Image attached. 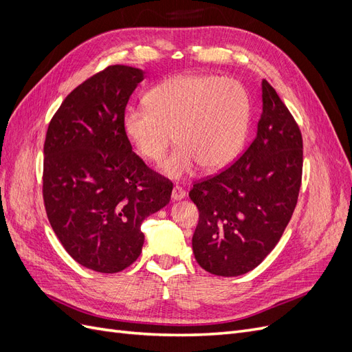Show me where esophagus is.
<instances>
[{"label":"esophagus","instance_id":"esophagus-1","mask_svg":"<svg viewBox=\"0 0 352 352\" xmlns=\"http://www.w3.org/2000/svg\"><path fill=\"white\" fill-rule=\"evenodd\" d=\"M186 197V192L185 190L180 188V186H175L173 188V190H172V198L175 199V201H180V199H184Z\"/></svg>","mask_w":352,"mask_h":352}]
</instances>
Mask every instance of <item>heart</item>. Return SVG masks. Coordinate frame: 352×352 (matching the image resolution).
<instances>
[{
	"label": "heart",
	"mask_w": 352,
	"mask_h": 352,
	"mask_svg": "<svg viewBox=\"0 0 352 352\" xmlns=\"http://www.w3.org/2000/svg\"><path fill=\"white\" fill-rule=\"evenodd\" d=\"M144 107L123 117L124 133L141 157L160 163L175 140L176 151L162 164L170 179L202 166L223 168L238 155L250 126V98L238 80L214 74H179L158 83Z\"/></svg>",
	"instance_id": "obj_1"
}]
</instances>
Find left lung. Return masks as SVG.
<instances>
[{
	"mask_svg": "<svg viewBox=\"0 0 352 352\" xmlns=\"http://www.w3.org/2000/svg\"><path fill=\"white\" fill-rule=\"evenodd\" d=\"M254 141L221 173L194 185L199 210L195 260L211 274L233 278L255 269L279 242L295 210L302 175V136L267 80Z\"/></svg>",
	"mask_w": 352,
	"mask_h": 352,
	"instance_id": "8db88e82",
	"label": "left lung"
}]
</instances>
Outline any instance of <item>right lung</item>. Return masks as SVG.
<instances>
[{"label":"right lung","instance_id":"right-lung-1","mask_svg":"<svg viewBox=\"0 0 352 352\" xmlns=\"http://www.w3.org/2000/svg\"><path fill=\"white\" fill-rule=\"evenodd\" d=\"M144 70L116 65L73 89L50 122L44 202L50 225L80 265L117 273L136 261L142 221L170 202L173 184L132 151L123 127Z\"/></svg>","mask_w":352,"mask_h":352}]
</instances>
